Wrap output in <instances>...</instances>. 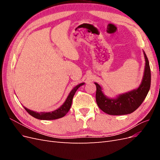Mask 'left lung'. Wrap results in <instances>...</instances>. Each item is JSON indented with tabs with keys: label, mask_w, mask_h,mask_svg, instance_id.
<instances>
[{
	"label": "left lung",
	"mask_w": 160,
	"mask_h": 160,
	"mask_svg": "<svg viewBox=\"0 0 160 160\" xmlns=\"http://www.w3.org/2000/svg\"><path fill=\"white\" fill-rule=\"evenodd\" d=\"M146 60L144 73L142 83L136 89L118 96L117 98L111 99L105 96L102 88L95 83L96 90V102L100 109L109 115H120L133 113L142 105L146 99L151 85V71L146 53L143 51Z\"/></svg>",
	"instance_id": "obj_1"
}]
</instances>
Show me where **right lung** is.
Returning <instances> with one entry per match:
<instances>
[{"instance_id":"1","label":"right lung","mask_w":160,"mask_h":160,"mask_svg":"<svg viewBox=\"0 0 160 160\" xmlns=\"http://www.w3.org/2000/svg\"><path fill=\"white\" fill-rule=\"evenodd\" d=\"M84 84H85L84 83H81L75 86L70 92V93L69 94L68 97H67V98L65 100L64 103L62 104L59 109H57L53 111H51V112H36V111H33L25 107H24V108H25L27 112L31 116H32L33 118H37L38 119L53 120V119L61 118L62 117H64V116L68 113V111H69L72 104V98H73V96L77 90L78 89L79 87H81V85H83Z\"/></svg>"}]
</instances>
